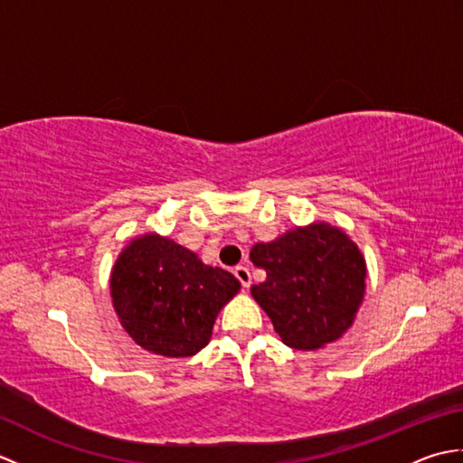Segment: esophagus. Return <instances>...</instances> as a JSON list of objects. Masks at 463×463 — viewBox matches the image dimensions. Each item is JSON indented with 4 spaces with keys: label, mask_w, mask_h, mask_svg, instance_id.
<instances>
[{
    "label": "esophagus",
    "mask_w": 463,
    "mask_h": 463,
    "mask_svg": "<svg viewBox=\"0 0 463 463\" xmlns=\"http://www.w3.org/2000/svg\"><path fill=\"white\" fill-rule=\"evenodd\" d=\"M234 277H237L239 280H241V284H242V288H249L250 287V270L247 269V267H234Z\"/></svg>",
    "instance_id": "esophagus-1"
}]
</instances>
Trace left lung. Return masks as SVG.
I'll use <instances>...</instances> for the list:
<instances>
[{"label":"left lung","mask_w":463,"mask_h":463,"mask_svg":"<svg viewBox=\"0 0 463 463\" xmlns=\"http://www.w3.org/2000/svg\"><path fill=\"white\" fill-rule=\"evenodd\" d=\"M267 280L250 288L274 330L294 350H318L344 336L366 292V259L346 231L326 221L294 226L250 249Z\"/></svg>","instance_id":"left-lung-1"}]
</instances>
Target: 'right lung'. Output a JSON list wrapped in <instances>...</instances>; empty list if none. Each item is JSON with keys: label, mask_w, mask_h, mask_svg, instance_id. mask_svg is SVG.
I'll return each mask as SVG.
<instances>
[{"label": "right lung", "mask_w": 463, "mask_h": 463, "mask_svg": "<svg viewBox=\"0 0 463 463\" xmlns=\"http://www.w3.org/2000/svg\"><path fill=\"white\" fill-rule=\"evenodd\" d=\"M109 288L117 318L137 346L186 358L211 342L214 320L241 282L173 239L145 232L119 252Z\"/></svg>", "instance_id": "1"}]
</instances>
